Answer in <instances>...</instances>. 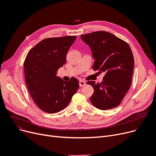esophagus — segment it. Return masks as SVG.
<instances>
[{
  "mask_svg": "<svg viewBox=\"0 0 156 156\" xmlns=\"http://www.w3.org/2000/svg\"><path fill=\"white\" fill-rule=\"evenodd\" d=\"M85 85H86V83L84 82V81H83V80H80V81H79V86H80V87L84 86H85Z\"/></svg>",
  "mask_w": 156,
  "mask_h": 156,
  "instance_id": "esophagus-1",
  "label": "esophagus"
}]
</instances>
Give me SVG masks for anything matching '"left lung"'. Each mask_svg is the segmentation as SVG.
I'll return each mask as SVG.
<instances>
[{"mask_svg":"<svg viewBox=\"0 0 156 156\" xmlns=\"http://www.w3.org/2000/svg\"><path fill=\"white\" fill-rule=\"evenodd\" d=\"M80 38L92 51L95 60L93 69L105 73L101 83L91 80L87 83L94 88L91 103L103 110L119 106L131 84L134 58L129 46L105 31L81 35Z\"/></svg>","mask_w":156,"mask_h":156,"instance_id":"8db88e82","label":"left lung"}]
</instances>
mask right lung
<instances>
[{
    "instance_id": "right-lung-1",
    "label": "right lung",
    "mask_w": 156,
    "mask_h": 156,
    "mask_svg": "<svg viewBox=\"0 0 156 156\" xmlns=\"http://www.w3.org/2000/svg\"><path fill=\"white\" fill-rule=\"evenodd\" d=\"M76 38L65 36L44 39L26 56L23 65L27 86L34 101L44 112L54 114L64 109L79 87L76 77L67 82L56 76Z\"/></svg>"
}]
</instances>
